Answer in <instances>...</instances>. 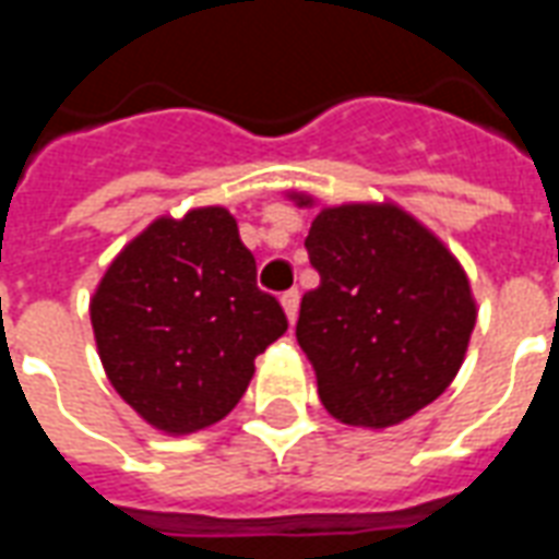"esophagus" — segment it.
<instances>
[{
  "label": "esophagus",
  "instance_id": "esophagus-1",
  "mask_svg": "<svg viewBox=\"0 0 559 559\" xmlns=\"http://www.w3.org/2000/svg\"><path fill=\"white\" fill-rule=\"evenodd\" d=\"M281 305H284V314H287V320H296V314H299V290H287L281 293Z\"/></svg>",
  "mask_w": 559,
  "mask_h": 559
}]
</instances>
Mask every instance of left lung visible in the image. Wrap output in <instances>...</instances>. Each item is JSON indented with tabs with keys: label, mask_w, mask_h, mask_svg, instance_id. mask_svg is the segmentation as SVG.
<instances>
[{
	"label": "left lung",
	"mask_w": 559,
	"mask_h": 559,
	"mask_svg": "<svg viewBox=\"0 0 559 559\" xmlns=\"http://www.w3.org/2000/svg\"><path fill=\"white\" fill-rule=\"evenodd\" d=\"M305 248L320 284L302 296L296 341L323 407L389 428L440 399L476 326L467 275L443 242L399 206L353 203L323 209Z\"/></svg>",
	"instance_id": "obj_1"
}]
</instances>
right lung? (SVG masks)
<instances>
[{
  "mask_svg": "<svg viewBox=\"0 0 559 559\" xmlns=\"http://www.w3.org/2000/svg\"><path fill=\"white\" fill-rule=\"evenodd\" d=\"M104 371L167 433L215 425L239 404L254 359L287 332L257 287V263L227 209L158 218L116 257L92 299Z\"/></svg>",
  "mask_w": 559,
  "mask_h": 559,
  "instance_id": "1",
  "label": "right lung"
}]
</instances>
